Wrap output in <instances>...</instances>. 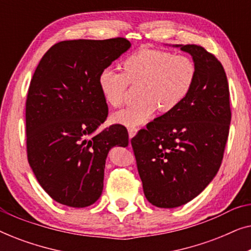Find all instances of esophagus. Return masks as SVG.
<instances>
[{"instance_id": "obj_1", "label": "esophagus", "mask_w": 251, "mask_h": 251, "mask_svg": "<svg viewBox=\"0 0 251 251\" xmlns=\"http://www.w3.org/2000/svg\"><path fill=\"white\" fill-rule=\"evenodd\" d=\"M137 131H138V129H137V128H129V129H128L129 138H132V137H135Z\"/></svg>"}]
</instances>
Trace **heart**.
Listing matches in <instances>:
<instances>
[{
  "instance_id": "obj_1",
  "label": "heart",
  "mask_w": 251,
  "mask_h": 251,
  "mask_svg": "<svg viewBox=\"0 0 251 251\" xmlns=\"http://www.w3.org/2000/svg\"><path fill=\"white\" fill-rule=\"evenodd\" d=\"M123 71L105 68L99 74L98 84L105 101L113 107H119L125 100L129 83L143 84L142 104L120 109L111 116V122L128 128L146 123L157 107L163 113L177 108L197 77V65L191 57L155 49L142 50L126 58Z\"/></svg>"
}]
</instances>
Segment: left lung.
Masks as SVG:
<instances>
[{
    "instance_id": "8db88e82",
    "label": "left lung",
    "mask_w": 251,
    "mask_h": 251,
    "mask_svg": "<svg viewBox=\"0 0 251 251\" xmlns=\"http://www.w3.org/2000/svg\"><path fill=\"white\" fill-rule=\"evenodd\" d=\"M190 53L197 77L186 99L139 130L131 139L144 194L159 208L180 207L217 175L227 142L231 107L221 61L197 44H176Z\"/></svg>"
}]
</instances>
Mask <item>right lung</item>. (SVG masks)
Returning a JSON list of instances; mask_svg holds the SVG:
<instances>
[{"label": "right lung", "mask_w": 251, "mask_h": 251, "mask_svg": "<svg viewBox=\"0 0 251 251\" xmlns=\"http://www.w3.org/2000/svg\"><path fill=\"white\" fill-rule=\"evenodd\" d=\"M130 47L122 37L63 41L37 65L26 100L27 157L39 184L58 203H95L109 150L128 146L121 125L98 131L108 114L98 77Z\"/></svg>", "instance_id": "add662e5"}]
</instances>
